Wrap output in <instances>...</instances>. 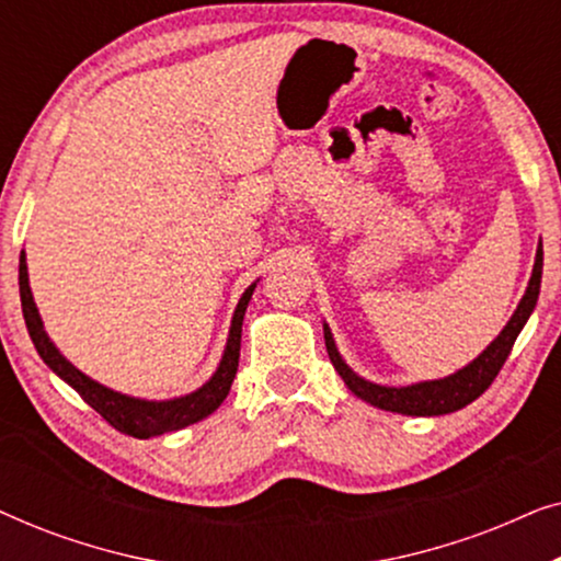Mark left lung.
Instances as JSON below:
<instances>
[{
  "label": "left lung",
  "mask_w": 561,
  "mask_h": 561,
  "mask_svg": "<svg viewBox=\"0 0 561 561\" xmlns=\"http://www.w3.org/2000/svg\"><path fill=\"white\" fill-rule=\"evenodd\" d=\"M541 265H543V252L539 244V250H536L531 280H528V288L524 298H520L516 313H513L503 332L490 342V347L482 352L478 359H472L470 365L462 367V370L455 375H449V378L416 382V386H409V388L375 386V382L363 380L359 375H355L347 365H344V359L334 347L332 332H329V327H324L329 359H332L334 370L342 375V380L347 382L352 393L363 398V401H367L370 405H378L382 411L405 413V416H442V413L465 409L467 403H472L474 398H480L490 388V382L495 380V375L501 373L505 359H508L513 342H516L520 329H524L528 317H531L536 298H539V288H541Z\"/></svg>",
  "instance_id": "obj_1"
}]
</instances>
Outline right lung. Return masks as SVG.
<instances>
[{
    "mask_svg": "<svg viewBox=\"0 0 561 561\" xmlns=\"http://www.w3.org/2000/svg\"><path fill=\"white\" fill-rule=\"evenodd\" d=\"M252 290H255V283L244 290L240 304H237L225 357H221L219 370L214 373V378L206 382V386H202L191 396L173 398V401H140V398L114 393V390L99 386V382L87 378L81 370H76V367L60 355L56 344H53L48 340V334H45L41 313H37L33 294H30L25 252L20 255V301H22V313H25L30 340H33L37 355H41L43 363L48 365L53 373L60 375V378H64L68 386H71L76 393H79L83 401H87L91 409L106 421V424H112L122 434L137 436V439H150V436H158L165 432H179V428L196 424V421L206 419L209 413L219 409L221 401H225L229 393V388H232V380L237 375V363H240L242 319H244V309H248L252 298Z\"/></svg>",
    "mask_w": 561,
    "mask_h": 561,
    "instance_id": "obj_1",
    "label": "right lung"
}]
</instances>
